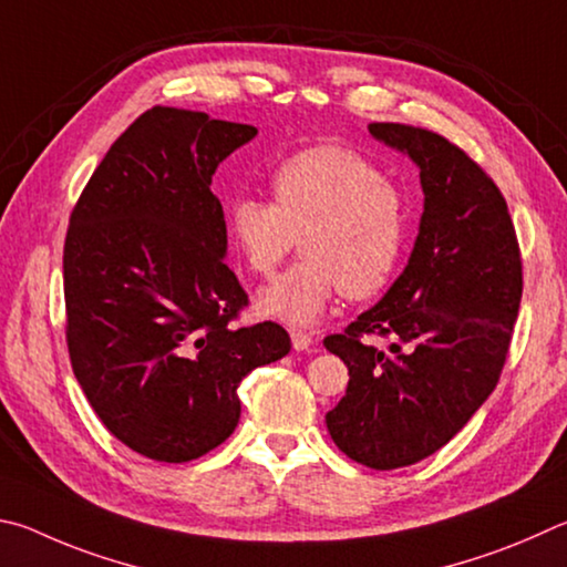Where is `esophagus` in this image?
Instances as JSON below:
<instances>
[{
	"mask_svg": "<svg viewBox=\"0 0 567 567\" xmlns=\"http://www.w3.org/2000/svg\"><path fill=\"white\" fill-rule=\"evenodd\" d=\"M291 343H293V349H296V351H309V349H311V343H313V339H311V333L293 331V333H291Z\"/></svg>",
	"mask_w": 567,
	"mask_h": 567,
	"instance_id": "1",
	"label": "esophagus"
}]
</instances>
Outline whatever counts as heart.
<instances>
[{
  "instance_id": "b5f03b06",
  "label": "heart",
  "mask_w": 567,
  "mask_h": 567,
  "mask_svg": "<svg viewBox=\"0 0 567 567\" xmlns=\"http://www.w3.org/2000/svg\"><path fill=\"white\" fill-rule=\"evenodd\" d=\"M271 192L274 204L236 196L226 208L228 244L251 274H271L299 236L303 258L258 291V313L309 329L341 291L365 299L391 281L405 202L373 162L339 144L303 148L274 168Z\"/></svg>"
}]
</instances>
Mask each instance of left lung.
I'll return each mask as SVG.
<instances>
[{
    "instance_id": "1",
    "label": "left lung",
    "mask_w": 567,
    "mask_h": 567,
    "mask_svg": "<svg viewBox=\"0 0 567 567\" xmlns=\"http://www.w3.org/2000/svg\"><path fill=\"white\" fill-rule=\"evenodd\" d=\"M421 172L423 214L403 274L373 309L323 341L349 365L326 425L351 461L375 471L443 449L501 379L523 271L503 194L473 158L429 128L369 124ZM369 334L390 339L375 350Z\"/></svg>"
}]
</instances>
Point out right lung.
<instances>
[{
  "mask_svg": "<svg viewBox=\"0 0 567 567\" xmlns=\"http://www.w3.org/2000/svg\"><path fill=\"white\" fill-rule=\"evenodd\" d=\"M256 126L154 106L109 148L69 218V359L109 433L186 463L238 425V383L291 351L281 326H231L248 303L226 266L218 164Z\"/></svg>",
  "mask_w": 567,
  "mask_h": 567,
  "instance_id": "1",
  "label": "right lung"
}]
</instances>
